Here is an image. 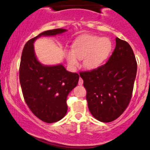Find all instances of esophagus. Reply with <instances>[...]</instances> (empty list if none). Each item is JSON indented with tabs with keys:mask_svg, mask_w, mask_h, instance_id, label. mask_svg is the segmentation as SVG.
Listing matches in <instances>:
<instances>
[{
	"mask_svg": "<svg viewBox=\"0 0 150 150\" xmlns=\"http://www.w3.org/2000/svg\"><path fill=\"white\" fill-rule=\"evenodd\" d=\"M78 84L79 85H82L83 84V80L81 77H80V79H79V82H78Z\"/></svg>",
	"mask_w": 150,
	"mask_h": 150,
	"instance_id": "obj_1",
	"label": "esophagus"
}]
</instances>
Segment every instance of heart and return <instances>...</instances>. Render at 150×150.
<instances>
[{"label":"heart","instance_id":"b5f03b06","mask_svg":"<svg viewBox=\"0 0 150 150\" xmlns=\"http://www.w3.org/2000/svg\"><path fill=\"white\" fill-rule=\"evenodd\" d=\"M112 50V43L108 38L84 35L75 40L72 50L66 52V59L70 67L79 66L83 59V66L88 70L96 69L108 59Z\"/></svg>","mask_w":150,"mask_h":150}]
</instances>
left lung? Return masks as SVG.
Segmentation results:
<instances>
[{
    "label": "left lung",
    "instance_id": "1",
    "mask_svg": "<svg viewBox=\"0 0 150 150\" xmlns=\"http://www.w3.org/2000/svg\"><path fill=\"white\" fill-rule=\"evenodd\" d=\"M115 40L116 47L105 64L80 73L90 112L102 122H112L124 112L136 77L137 63L132 48L118 38Z\"/></svg>",
    "mask_w": 150,
    "mask_h": 150
}]
</instances>
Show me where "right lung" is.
<instances>
[{"label":"right lung","instance_id":"right-lung-1","mask_svg":"<svg viewBox=\"0 0 150 150\" xmlns=\"http://www.w3.org/2000/svg\"><path fill=\"white\" fill-rule=\"evenodd\" d=\"M66 31L57 28L40 33L26 43L21 57L19 82L23 98L32 112L47 123L57 122L66 115L67 96L77 85L80 76L67 71L61 64H41L33 43L42 36H56Z\"/></svg>","mask_w":150,"mask_h":150}]
</instances>
